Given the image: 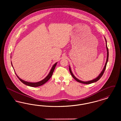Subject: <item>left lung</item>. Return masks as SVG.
Here are the masks:
<instances>
[{"label":"left lung","mask_w":121,"mask_h":121,"mask_svg":"<svg viewBox=\"0 0 121 121\" xmlns=\"http://www.w3.org/2000/svg\"><path fill=\"white\" fill-rule=\"evenodd\" d=\"M105 39L106 43V48H107V57L106 62L105 65V66H104V69L103 70V71H102V72L99 75V76H98L97 78H96L94 79L93 80L89 81H87V82H84V81H81L80 80H79L77 78H76L75 77V76H74V75L73 74V73L71 71V68H70V66H69V71H70V73L72 75V76L73 77V78L75 79V80L77 81V82H79L82 83H83V84H90V83H93V82H96L98 81V80H99V79H100V78L102 77V76H103V75L104 74V71H105V69H106V66H107V63H108V55H109L108 49V47H107V40H106V39H105Z\"/></svg>","instance_id":"obj_1"}]
</instances>
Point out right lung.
<instances>
[{
  "instance_id": "right-lung-1",
  "label": "right lung",
  "mask_w": 121,
  "mask_h": 121,
  "mask_svg": "<svg viewBox=\"0 0 121 121\" xmlns=\"http://www.w3.org/2000/svg\"><path fill=\"white\" fill-rule=\"evenodd\" d=\"M57 63H55V64L53 65V66H52V69H51V70H50V71L49 74L48 75V76L46 77V78H45L44 79H43V80H41V81H39V82H26V81L23 80L22 79H20V78L17 76V75L16 74V73H15V74H16V76H17L18 78L19 79V80L21 82H22L23 84H25V85H27V86H32V87H37V86H40L41 85L44 84L45 83H46V82L51 78V77H52V73H53V71H54V69H55V67H56V65H57ZM11 64L12 66H13V65H12V63Z\"/></svg>"
}]
</instances>
